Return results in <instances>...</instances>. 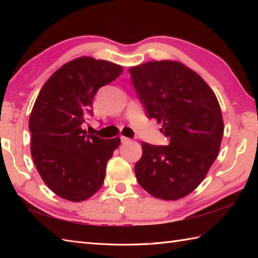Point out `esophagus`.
Wrapping results in <instances>:
<instances>
[{
  "label": "esophagus",
  "mask_w": 258,
  "mask_h": 258,
  "mask_svg": "<svg viewBox=\"0 0 258 258\" xmlns=\"http://www.w3.org/2000/svg\"><path fill=\"white\" fill-rule=\"evenodd\" d=\"M120 141H122V143H127V142L131 141V139L125 138V136H122V138H120Z\"/></svg>",
  "instance_id": "esophagus-1"
}]
</instances>
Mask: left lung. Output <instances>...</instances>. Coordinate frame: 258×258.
<instances>
[{
  "label": "left lung",
  "instance_id": "obj_1",
  "mask_svg": "<svg viewBox=\"0 0 258 258\" xmlns=\"http://www.w3.org/2000/svg\"><path fill=\"white\" fill-rule=\"evenodd\" d=\"M130 74L147 117L163 123L168 139V145L142 143L136 179L156 199H182L202 183L220 151L224 123L216 95L178 62H147Z\"/></svg>",
  "mask_w": 258,
  "mask_h": 258
}]
</instances>
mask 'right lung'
I'll return each mask as SVG.
<instances>
[{
    "label": "right lung",
    "instance_id": "right-lung-1",
    "mask_svg": "<svg viewBox=\"0 0 258 258\" xmlns=\"http://www.w3.org/2000/svg\"><path fill=\"white\" fill-rule=\"evenodd\" d=\"M122 72L120 65L82 56L54 72L38 93L29 120L31 154L47 187L64 200L85 201L103 185L120 140L87 134L82 124L98 89Z\"/></svg>",
    "mask_w": 258,
    "mask_h": 258
}]
</instances>
